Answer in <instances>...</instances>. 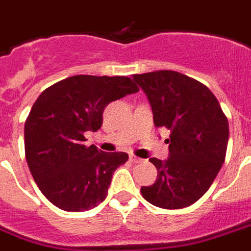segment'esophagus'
Returning a JSON list of instances; mask_svg holds the SVG:
<instances>
[{
	"mask_svg": "<svg viewBox=\"0 0 251 251\" xmlns=\"http://www.w3.org/2000/svg\"><path fill=\"white\" fill-rule=\"evenodd\" d=\"M129 161H131V162H133V164H137V162H141V158H139V157H136V156H133V154H131V156H129Z\"/></svg>",
	"mask_w": 251,
	"mask_h": 251,
	"instance_id": "obj_1",
	"label": "esophagus"
}]
</instances>
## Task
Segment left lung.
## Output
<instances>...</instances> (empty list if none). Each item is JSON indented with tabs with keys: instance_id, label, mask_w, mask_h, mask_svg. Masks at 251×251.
<instances>
[{
	"instance_id": "8db88e82",
	"label": "left lung",
	"mask_w": 251,
	"mask_h": 251,
	"mask_svg": "<svg viewBox=\"0 0 251 251\" xmlns=\"http://www.w3.org/2000/svg\"><path fill=\"white\" fill-rule=\"evenodd\" d=\"M147 94L157 128H168L169 158H151L157 172L152 186L141 187L144 199L165 209L195 203L224 164L229 124L208 87L174 71L133 75Z\"/></svg>"
}]
</instances>
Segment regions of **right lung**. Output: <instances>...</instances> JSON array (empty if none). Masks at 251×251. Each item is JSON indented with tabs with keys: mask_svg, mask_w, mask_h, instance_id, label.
Here are the masks:
<instances>
[{
	"mask_svg": "<svg viewBox=\"0 0 251 251\" xmlns=\"http://www.w3.org/2000/svg\"><path fill=\"white\" fill-rule=\"evenodd\" d=\"M137 91L129 77L78 75L39 95L25 123V152L34 180L52 204L82 212L106 199L112 174L128 154L86 147L85 133L102 127L110 102Z\"/></svg>",
	"mask_w": 251,
	"mask_h": 251,
	"instance_id": "obj_1",
	"label": "right lung"
}]
</instances>
